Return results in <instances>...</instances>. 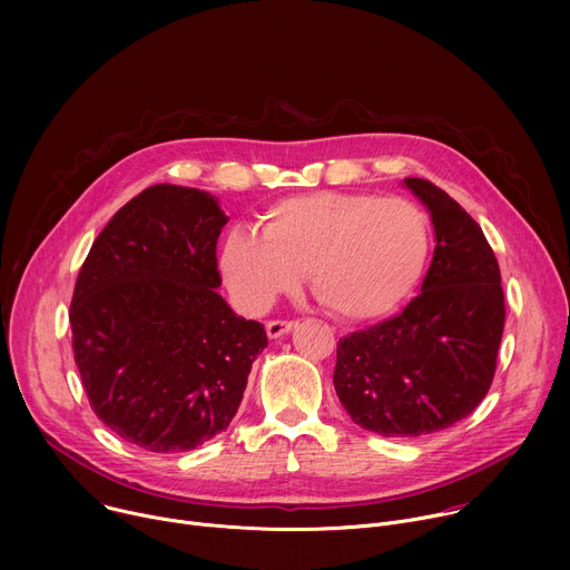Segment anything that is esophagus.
I'll use <instances>...</instances> for the list:
<instances>
[{
  "label": "esophagus",
  "instance_id": "esophagus-1",
  "mask_svg": "<svg viewBox=\"0 0 570 570\" xmlns=\"http://www.w3.org/2000/svg\"><path fill=\"white\" fill-rule=\"evenodd\" d=\"M295 327V320H268L266 322V332L271 338H282Z\"/></svg>",
  "mask_w": 570,
  "mask_h": 570
}]
</instances>
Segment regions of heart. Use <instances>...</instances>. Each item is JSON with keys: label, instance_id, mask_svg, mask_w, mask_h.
I'll use <instances>...</instances> for the list:
<instances>
[{"label": "heart", "instance_id": "1", "mask_svg": "<svg viewBox=\"0 0 570 570\" xmlns=\"http://www.w3.org/2000/svg\"><path fill=\"white\" fill-rule=\"evenodd\" d=\"M262 236L234 227L220 250L223 277L240 308L264 313L308 273L315 299L343 320L392 313L422 277L431 223L401 196L317 191L275 203Z\"/></svg>", "mask_w": 570, "mask_h": 570}]
</instances>
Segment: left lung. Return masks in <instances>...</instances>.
<instances>
[{"label": "left lung", "instance_id": "8db88e82", "mask_svg": "<svg viewBox=\"0 0 570 570\" xmlns=\"http://www.w3.org/2000/svg\"><path fill=\"white\" fill-rule=\"evenodd\" d=\"M429 207L435 255L422 293L399 315L338 341L334 387L347 415L383 438L444 431L490 392L505 297L480 225L440 187L405 178Z\"/></svg>", "mask_w": 570, "mask_h": 570}]
</instances>
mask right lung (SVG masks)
Instances as JSON below:
<instances>
[{
    "label": "right lung",
    "mask_w": 570,
    "mask_h": 570,
    "mask_svg": "<svg viewBox=\"0 0 570 570\" xmlns=\"http://www.w3.org/2000/svg\"><path fill=\"white\" fill-rule=\"evenodd\" d=\"M225 223L212 194L153 185L101 229L76 277L71 350L92 411L153 453L225 431L268 345L264 324L216 293Z\"/></svg>",
    "instance_id": "right-lung-1"
}]
</instances>
